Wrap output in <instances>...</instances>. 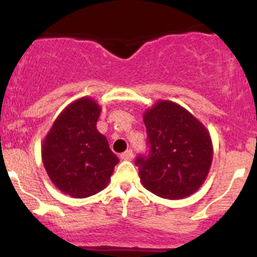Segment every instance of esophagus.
I'll use <instances>...</instances> for the list:
<instances>
[{"mask_svg": "<svg viewBox=\"0 0 257 257\" xmlns=\"http://www.w3.org/2000/svg\"><path fill=\"white\" fill-rule=\"evenodd\" d=\"M120 158H122L123 161H133V158H134V155H133L132 150H126L125 152H123L122 155H120Z\"/></svg>", "mask_w": 257, "mask_h": 257, "instance_id": "obj_1", "label": "esophagus"}]
</instances>
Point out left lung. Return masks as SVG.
<instances>
[{
	"instance_id": "left-lung-1",
	"label": "left lung",
	"mask_w": 257,
	"mask_h": 257,
	"mask_svg": "<svg viewBox=\"0 0 257 257\" xmlns=\"http://www.w3.org/2000/svg\"><path fill=\"white\" fill-rule=\"evenodd\" d=\"M144 123L150 155L135 162L144 187L168 199L196 193L213 162V141L205 125L170 100H158L147 108Z\"/></svg>"
}]
</instances>
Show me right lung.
<instances>
[{
  "mask_svg": "<svg viewBox=\"0 0 257 257\" xmlns=\"http://www.w3.org/2000/svg\"><path fill=\"white\" fill-rule=\"evenodd\" d=\"M101 106L82 96L59 113L44 137L41 155L53 185L72 198H87L108 185L118 157L96 129Z\"/></svg>",
  "mask_w": 257,
  "mask_h": 257,
  "instance_id": "1",
  "label": "right lung"
}]
</instances>
